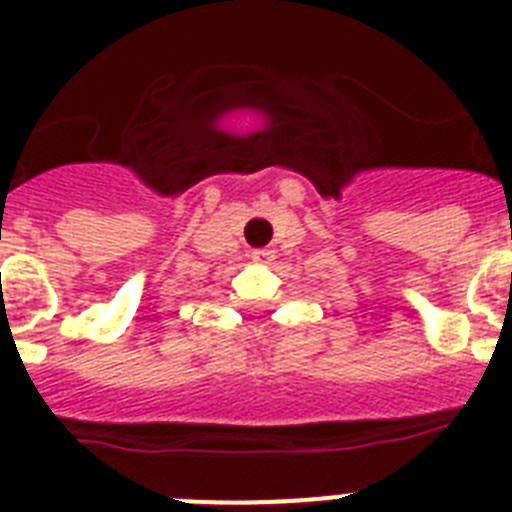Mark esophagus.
Returning a JSON list of instances; mask_svg holds the SVG:
<instances>
[{"mask_svg":"<svg viewBox=\"0 0 512 512\" xmlns=\"http://www.w3.org/2000/svg\"><path fill=\"white\" fill-rule=\"evenodd\" d=\"M251 259L259 261V264H269L271 251H269V248H256V251H251Z\"/></svg>","mask_w":512,"mask_h":512,"instance_id":"1","label":"esophagus"}]
</instances>
